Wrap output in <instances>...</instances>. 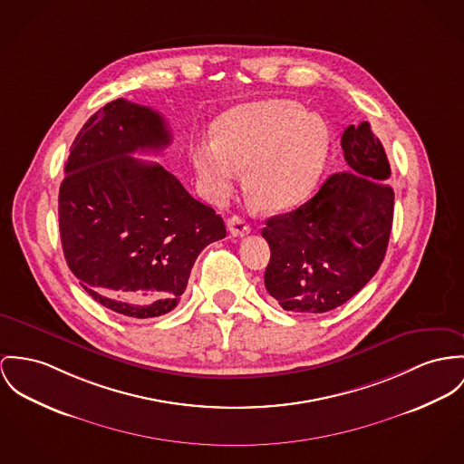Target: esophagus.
<instances>
[{"mask_svg": "<svg viewBox=\"0 0 464 464\" xmlns=\"http://www.w3.org/2000/svg\"><path fill=\"white\" fill-rule=\"evenodd\" d=\"M227 229H229V233L233 237H246V235L250 233L249 224L242 217H238V215L227 218Z\"/></svg>", "mask_w": 464, "mask_h": 464, "instance_id": "34e87169", "label": "esophagus"}]
</instances>
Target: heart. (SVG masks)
<instances>
[{"instance_id": "obj_1", "label": "heart", "mask_w": 464, "mask_h": 464, "mask_svg": "<svg viewBox=\"0 0 464 464\" xmlns=\"http://www.w3.org/2000/svg\"><path fill=\"white\" fill-rule=\"evenodd\" d=\"M330 153V130L318 114L293 101H261L222 114L214 143L194 150L201 188L215 203L226 199L240 169L259 207L272 214L305 203L320 183Z\"/></svg>"}]
</instances>
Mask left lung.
Returning <instances> with one entry per match:
<instances>
[{
  "label": "left lung",
  "mask_w": 464,
  "mask_h": 464,
  "mask_svg": "<svg viewBox=\"0 0 464 464\" xmlns=\"http://www.w3.org/2000/svg\"><path fill=\"white\" fill-rule=\"evenodd\" d=\"M341 146L350 166L321 185L296 210L266 220L270 246L265 285L285 311H332L378 272L391 238V164L371 125H350Z\"/></svg>",
  "instance_id": "1"
}]
</instances>
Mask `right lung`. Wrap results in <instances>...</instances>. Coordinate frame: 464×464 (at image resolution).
I'll use <instances>...</instances> for the list:
<instances>
[{
	"label": "right lung",
	"mask_w": 464,
	"mask_h": 464,
	"mask_svg": "<svg viewBox=\"0 0 464 464\" xmlns=\"http://www.w3.org/2000/svg\"><path fill=\"white\" fill-rule=\"evenodd\" d=\"M169 143L157 111L116 99L77 134L60 185V235L72 274L93 300L129 318L173 311L199 252L226 237L212 207L160 164L132 157Z\"/></svg>",
	"instance_id": "obj_1"
}]
</instances>
